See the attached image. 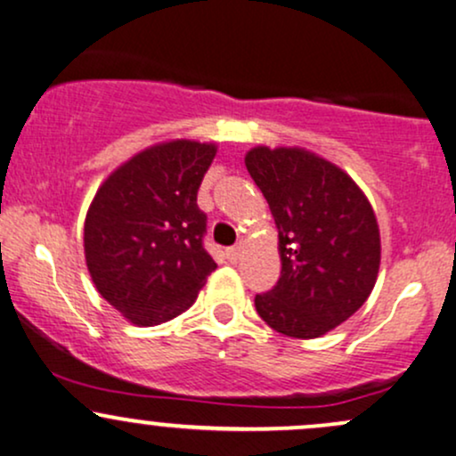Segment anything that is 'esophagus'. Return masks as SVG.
<instances>
[{
	"label": "esophagus",
	"instance_id": "1",
	"mask_svg": "<svg viewBox=\"0 0 456 456\" xmlns=\"http://www.w3.org/2000/svg\"><path fill=\"white\" fill-rule=\"evenodd\" d=\"M242 253H244V246L238 244V246H229L227 250H224V255H227V259L232 261V264H235V261L242 259Z\"/></svg>",
	"mask_w": 456,
	"mask_h": 456
}]
</instances>
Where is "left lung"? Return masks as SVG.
<instances>
[{
    "label": "left lung",
    "mask_w": 456,
    "mask_h": 456,
    "mask_svg": "<svg viewBox=\"0 0 456 456\" xmlns=\"http://www.w3.org/2000/svg\"><path fill=\"white\" fill-rule=\"evenodd\" d=\"M244 162L274 216L282 265L255 308L276 332L322 337L352 317L378 281L373 208L352 177L313 151L259 145Z\"/></svg>",
    "instance_id": "1"
}]
</instances>
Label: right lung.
Listing matches in <instances>:
<instances>
[{
	"label": "right lung",
	"mask_w": 456,
	"mask_h": 456,
	"mask_svg": "<svg viewBox=\"0 0 456 456\" xmlns=\"http://www.w3.org/2000/svg\"><path fill=\"white\" fill-rule=\"evenodd\" d=\"M216 145L175 139L119 165L98 188L83 227L98 294L134 326L184 313L216 264L203 248L197 191Z\"/></svg>",
	"instance_id": "add662e5"
}]
</instances>
